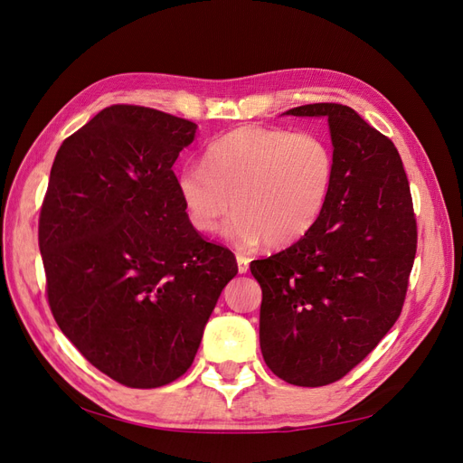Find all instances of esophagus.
<instances>
[{"label": "esophagus", "instance_id": "esophagus-1", "mask_svg": "<svg viewBox=\"0 0 463 463\" xmlns=\"http://www.w3.org/2000/svg\"><path fill=\"white\" fill-rule=\"evenodd\" d=\"M235 260H237V270H240V274H245L249 270V259L245 255H237Z\"/></svg>", "mask_w": 463, "mask_h": 463}]
</instances>
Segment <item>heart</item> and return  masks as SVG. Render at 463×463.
I'll use <instances>...</instances> for the list:
<instances>
[{
  "label": "heart",
  "instance_id": "obj_1",
  "mask_svg": "<svg viewBox=\"0 0 463 463\" xmlns=\"http://www.w3.org/2000/svg\"><path fill=\"white\" fill-rule=\"evenodd\" d=\"M203 165H185L175 191L193 230L222 233L237 247H288L309 232L330 199L335 164L328 143L311 131L245 125L218 137Z\"/></svg>",
  "mask_w": 463,
  "mask_h": 463
}]
</instances>
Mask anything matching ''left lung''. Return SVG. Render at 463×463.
<instances>
[{
  "mask_svg": "<svg viewBox=\"0 0 463 463\" xmlns=\"http://www.w3.org/2000/svg\"><path fill=\"white\" fill-rule=\"evenodd\" d=\"M286 116L326 118L335 175L325 213L298 243L250 262L262 288L260 352L296 386L340 381L402 313L417 249L400 154L355 109L307 104Z\"/></svg>",
  "mask_w": 463,
  "mask_h": 463,
  "instance_id": "left-lung-1",
  "label": "left lung"
}]
</instances>
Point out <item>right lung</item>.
<instances>
[{"mask_svg": "<svg viewBox=\"0 0 463 463\" xmlns=\"http://www.w3.org/2000/svg\"><path fill=\"white\" fill-rule=\"evenodd\" d=\"M197 125L143 106H109L65 138L40 210L38 245L55 322L92 365L158 388L197 355L230 249L191 228L175 191Z\"/></svg>", "mask_w": 463, "mask_h": 463, "instance_id": "right-lung-1", "label": "right lung"}]
</instances>
